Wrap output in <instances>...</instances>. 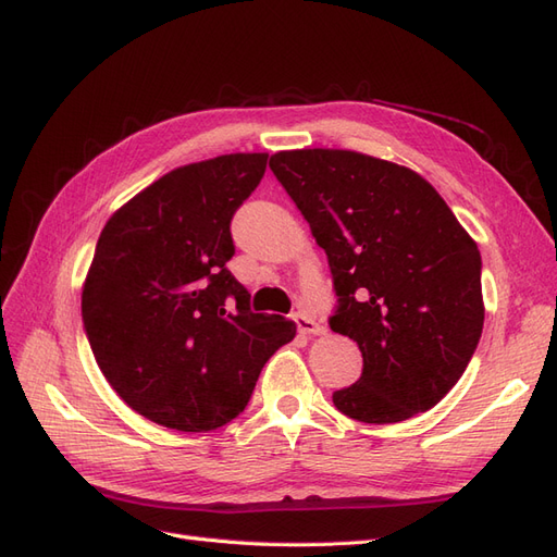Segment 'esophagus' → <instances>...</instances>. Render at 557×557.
<instances>
[{"label": "esophagus", "mask_w": 557, "mask_h": 557, "mask_svg": "<svg viewBox=\"0 0 557 557\" xmlns=\"http://www.w3.org/2000/svg\"><path fill=\"white\" fill-rule=\"evenodd\" d=\"M295 325L301 334H325V327L318 323L315 318H311L309 313H295Z\"/></svg>", "instance_id": "1"}]
</instances>
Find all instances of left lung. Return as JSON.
I'll return each mask as SVG.
<instances>
[{"label": "left lung", "mask_w": 557, "mask_h": 557, "mask_svg": "<svg viewBox=\"0 0 557 557\" xmlns=\"http://www.w3.org/2000/svg\"><path fill=\"white\" fill-rule=\"evenodd\" d=\"M269 166L327 256L332 332L362 352V376L332 395L334 407L376 425L432 409L483 332L476 242L423 176L395 162L305 148Z\"/></svg>", "instance_id": "obj_1"}]
</instances>
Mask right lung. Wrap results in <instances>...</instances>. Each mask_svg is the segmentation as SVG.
<instances>
[{
    "label": "right lung",
    "instance_id": "1",
    "mask_svg": "<svg viewBox=\"0 0 557 557\" xmlns=\"http://www.w3.org/2000/svg\"><path fill=\"white\" fill-rule=\"evenodd\" d=\"M267 153L185 164L104 225L81 295L95 360L121 399L178 432L237 418L264 362L295 339L283 315L252 313L230 274L232 215L258 188Z\"/></svg>",
    "mask_w": 557,
    "mask_h": 557
}]
</instances>
